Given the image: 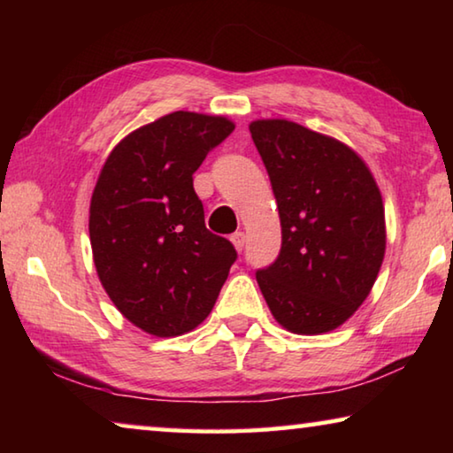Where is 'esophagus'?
<instances>
[{
  "instance_id": "34e87169",
  "label": "esophagus",
  "mask_w": 453,
  "mask_h": 453,
  "mask_svg": "<svg viewBox=\"0 0 453 453\" xmlns=\"http://www.w3.org/2000/svg\"><path fill=\"white\" fill-rule=\"evenodd\" d=\"M232 243L235 245L237 251H242L243 245H245V234H243V232H235V234L232 235Z\"/></svg>"
}]
</instances>
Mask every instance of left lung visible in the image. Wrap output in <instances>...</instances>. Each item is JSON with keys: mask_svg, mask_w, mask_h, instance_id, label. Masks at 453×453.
Here are the masks:
<instances>
[{"mask_svg": "<svg viewBox=\"0 0 453 453\" xmlns=\"http://www.w3.org/2000/svg\"><path fill=\"white\" fill-rule=\"evenodd\" d=\"M270 175L281 250L256 280L288 332L326 334L364 303L386 254V213L370 167L346 143L288 119L250 124Z\"/></svg>", "mask_w": 453, "mask_h": 453, "instance_id": "1", "label": "left lung"}]
</instances>
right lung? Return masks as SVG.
I'll use <instances>...</instances> for the list:
<instances>
[{"label": "right lung", "mask_w": 453, "mask_h": 453, "mask_svg": "<svg viewBox=\"0 0 453 453\" xmlns=\"http://www.w3.org/2000/svg\"><path fill=\"white\" fill-rule=\"evenodd\" d=\"M234 127L221 116L167 113L126 135L99 172L89 203L99 281L121 316L151 335L202 324L237 257L205 227L194 189L196 170Z\"/></svg>", "instance_id": "add662e5"}]
</instances>
